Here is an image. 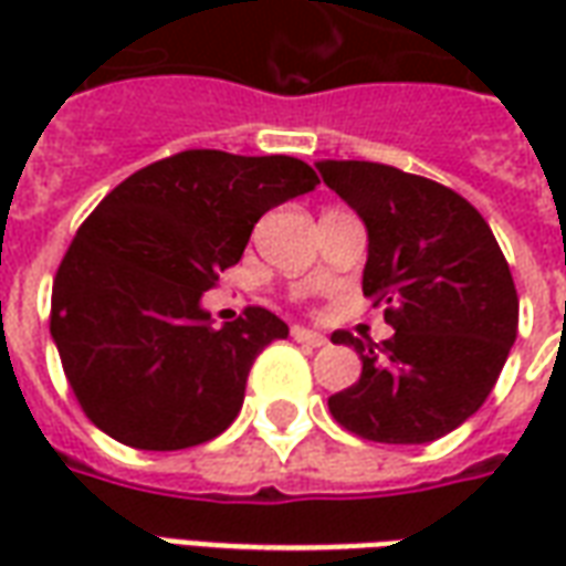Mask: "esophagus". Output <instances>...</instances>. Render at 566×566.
I'll list each match as a JSON object with an SVG mask.
<instances>
[{
  "label": "esophagus",
  "mask_w": 566,
  "mask_h": 566,
  "mask_svg": "<svg viewBox=\"0 0 566 566\" xmlns=\"http://www.w3.org/2000/svg\"><path fill=\"white\" fill-rule=\"evenodd\" d=\"M291 336H294L296 343L308 345V348H321V345H327V336H324V333L306 331V327H294V331H291Z\"/></svg>",
  "instance_id": "esophagus-1"
}]
</instances>
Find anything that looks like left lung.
Returning <instances> with one entry per match:
<instances>
[{
  "label": "left lung",
  "instance_id": "1",
  "mask_svg": "<svg viewBox=\"0 0 566 566\" xmlns=\"http://www.w3.org/2000/svg\"><path fill=\"white\" fill-rule=\"evenodd\" d=\"M324 185L364 218V296L385 303L391 339L348 331L360 379L333 394L331 416L355 437L421 446L485 403L518 333V294L488 221L451 187L385 163L321 160Z\"/></svg>",
  "mask_w": 566,
  "mask_h": 566
}]
</instances>
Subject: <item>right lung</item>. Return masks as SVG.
Masks as SVG:
<instances>
[{
  "mask_svg": "<svg viewBox=\"0 0 566 566\" xmlns=\"http://www.w3.org/2000/svg\"><path fill=\"white\" fill-rule=\"evenodd\" d=\"M318 175L284 154L181 150L133 172L81 223L51 294V336L84 416L145 451L209 442L242 409L251 364L287 324L199 306L254 223Z\"/></svg>",
  "mask_w": 566,
  "mask_h": 566,
  "instance_id": "1",
  "label": "right lung"
}]
</instances>
